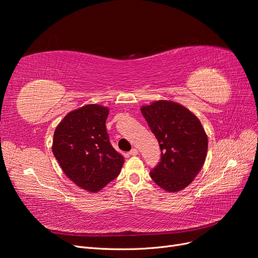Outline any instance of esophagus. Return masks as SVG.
Here are the masks:
<instances>
[{
	"label": "esophagus",
	"mask_w": 258,
	"mask_h": 258,
	"mask_svg": "<svg viewBox=\"0 0 258 258\" xmlns=\"http://www.w3.org/2000/svg\"><path fill=\"white\" fill-rule=\"evenodd\" d=\"M138 153H139V151L137 150V148H132V150L129 152V154H130V155H132V156L138 155Z\"/></svg>",
	"instance_id": "obj_1"
}]
</instances>
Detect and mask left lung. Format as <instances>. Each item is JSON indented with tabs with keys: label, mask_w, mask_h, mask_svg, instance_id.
Here are the masks:
<instances>
[{
	"label": "left lung",
	"mask_w": 258,
	"mask_h": 258,
	"mask_svg": "<svg viewBox=\"0 0 258 258\" xmlns=\"http://www.w3.org/2000/svg\"><path fill=\"white\" fill-rule=\"evenodd\" d=\"M161 151L151 177L170 192L188 186L206 161L208 137L196 115L173 101L159 100L141 107Z\"/></svg>",
	"instance_id": "left-lung-1"
}]
</instances>
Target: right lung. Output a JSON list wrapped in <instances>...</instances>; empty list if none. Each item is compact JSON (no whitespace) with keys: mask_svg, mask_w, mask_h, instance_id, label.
<instances>
[{"mask_svg":"<svg viewBox=\"0 0 258 258\" xmlns=\"http://www.w3.org/2000/svg\"><path fill=\"white\" fill-rule=\"evenodd\" d=\"M108 108L88 104L70 112L53 134L52 153L64 174L81 188L97 192L119 174L123 157L108 140Z\"/></svg>","mask_w":258,"mask_h":258,"instance_id":"add662e5","label":"right lung"}]
</instances>
